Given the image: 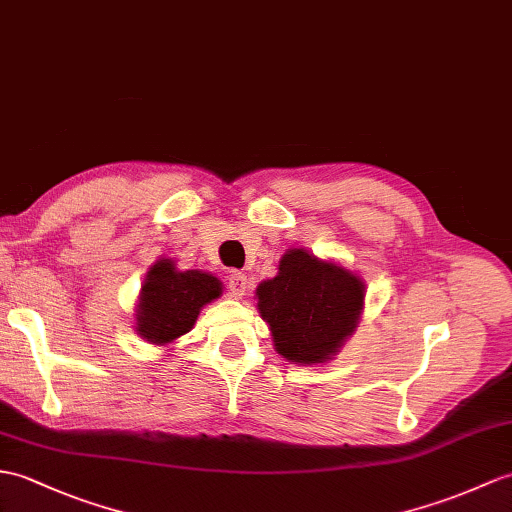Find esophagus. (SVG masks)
I'll return each instance as SVG.
<instances>
[{
  "label": "esophagus",
  "mask_w": 512,
  "mask_h": 512,
  "mask_svg": "<svg viewBox=\"0 0 512 512\" xmlns=\"http://www.w3.org/2000/svg\"><path fill=\"white\" fill-rule=\"evenodd\" d=\"M246 290H248L246 275H244V272L233 270L229 275V296H233V299H242Z\"/></svg>",
  "instance_id": "obj_1"
}]
</instances>
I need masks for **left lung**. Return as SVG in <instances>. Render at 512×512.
<instances>
[{
  "label": "left lung",
  "instance_id": "obj_1",
  "mask_svg": "<svg viewBox=\"0 0 512 512\" xmlns=\"http://www.w3.org/2000/svg\"><path fill=\"white\" fill-rule=\"evenodd\" d=\"M255 296L275 351L292 364L312 366L329 362L355 334L366 285L338 261L290 248L277 275L261 281Z\"/></svg>",
  "mask_w": 512,
  "mask_h": 512
}]
</instances>
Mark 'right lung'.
I'll list each match as a JSON object with an SVG mask.
<instances>
[{
    "label": "right lung",
    "instance_id": "add662e5",
    "mask_svg": "<svg viewBox=\"0 0 512 512\" xmlns=\"http://www.w3.org/2000/svg\"><path fill=\"white\" fill-rule=\"evenodd\" d=\"M222 296V281L211 272L178 270L161 257L148 268L135 307V331L148 344L168 347L196 325L200 310Z\"/></svg>",
    "mask_w": 512,
    "mask_h": 512
}]
</instances>
